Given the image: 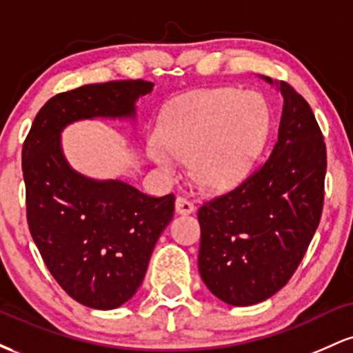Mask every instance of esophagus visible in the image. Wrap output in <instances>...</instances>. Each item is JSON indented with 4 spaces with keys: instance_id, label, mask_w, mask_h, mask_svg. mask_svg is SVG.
<instances>
[{
    "instance_id": "1",
    "label": "esophagus",
    "mask_w": 353,
    "mask_h": 353,
    "mask_svg": "<svg viewBox=\"0 0 353 353\" xmlns=\"http://www.w3.org/2000/svg\"><path fill=\"white\" fill-rule=\"evenodd\" d=\"M194 209H196V205H194L189 199H185V197L179 196L176 199V212L177 214H190V212H194Z\"/></svg>"
}]
</instances>
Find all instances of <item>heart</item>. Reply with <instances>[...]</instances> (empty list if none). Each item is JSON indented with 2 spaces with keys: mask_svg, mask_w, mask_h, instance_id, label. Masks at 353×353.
<instances>
[{
  "mask_svg": "<svg viewBox=\"0 0 353 353\" xmlns=\"http://www.w3.org/2000/svg\"><path fill=\"white\" fill-rule=\"evenodd\" d=\"M270 128L265 103L257 94L234 88L190 92L165 109L159 139L148 151L165 172L177 159L192 157L194 177L209 189L234 184L249 171Z\"/></svg>",
  "mask_w": 353,
  "mask_h": 353,
  "instance_id": "1",
  "label": "heart"
}]
</instances>
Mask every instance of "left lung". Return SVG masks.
<instances>
[{"label": "left lung", "mask_w": 353, "mask_h": 353, "mask_svg": "<svg viewBox=\"0 0 353 353\" xmlns=\"http://www.w3.org/2000/svg\"><path fill=\"white\" fill-rule=\"evenodd\" d=\"M272 83L270 78H265ZM272 152L236 188L205 201L199 272L229 305H254L290 281L319 228L327 149L314 112L285 81Z\"/></svg>", "instance_id": "left-lung-1"}]
</instances>
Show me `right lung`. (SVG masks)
<instances>
[{"label":"right lung","instance_id":"obj_1","mask_svg":"<svg viewBox=\"0 0 353 353\" xmlns=\"http://www.w3.org/2000/svg\"><path fill=\"white\" fill-rule=\"evenodd\" d=\"M152 86L129 79L59 92L39 109L23 144L31 237L61 289L91 309H116L136 294L176 197H152L121 181L74 172L59 132L86 117L134 116L136 99Z\"/></svg>","mask_w":353,"mask_h":353}]
</instances>
